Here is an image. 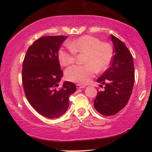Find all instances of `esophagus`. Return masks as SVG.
<instances>
[{
  "label": "esophagus",
  "mask_w": 152,
  "mask_h": 152,
  "mask_svg": "<svg viewBox=\"0 0 152 152\" xmlns=\"http://www.w3.org/2000/svg\"><path fill=\"white\" fill-rule=\"evenodd\" d=\"M76 87H77V88H85V86L80 85V84H76Z\"/></svg>",
  "instance_id": "esophagus-1"
}]
</instances>
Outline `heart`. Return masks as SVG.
I'll list each match as a JSON object with an SVG mask.
<instances>
[{"label":"heart","instance_id":"obj_1","mask_svg":"<svg viewBox=\"0 0 152 152\" xmlns=\"http://www.w3.org/2000/svg\"><path fill=\"white\" fill-rule=\"evenodd\" d=\"M68 49L61 48L58 58L62 66L72 64L77 53H85L84 65H74L65 72L68 80L84 84L93 78L98 72L104 71L111 62L113 49L109 43L101 42L94 36L85 35L68 43Z\"/></svg>","mask_w":152,"mask_h":152}]
</instances>
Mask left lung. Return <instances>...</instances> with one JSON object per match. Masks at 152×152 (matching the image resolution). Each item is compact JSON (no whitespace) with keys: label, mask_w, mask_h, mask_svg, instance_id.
<instances>
[{"label":"left lung","mask_w":152,"mask_h":152,"mask_svg":"<svg viewBox=\"0 0 152 152\" xmlns=\"http://www.w3.org/2000/svg\"><path fill=\"white\" fill-rule=\"evenodd\" d=\"M110 37L114 45V55L110 66L97 79V82L104 84V91H98L94 100L95 109L104 116L114 115L126 106L135 81L134 64L130 51L115 36L111 35Z\"/></svg>","instance_id":"8db88e82"}]
</instances>
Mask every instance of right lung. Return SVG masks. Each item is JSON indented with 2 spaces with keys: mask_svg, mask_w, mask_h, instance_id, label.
Returning a JSON list of instances; mask_svg holds the SVG:
<instances>
[{
  "mask_svg": "<svg viewBox=\"0 0 152 152\" xmlns=\"http://www.w3.org/2000/svg\"><path fill=\"white\" fill-rule=\"evenodd\" d=\"M68 36H44L29 46L25 56L22 82L25 96L31 105L43 116L53 119L66 113L69 96L76 90L66 81L59 88L63 71L58 52Z\"/></svg>",
  "mask_w": 152,
  "mask_h": 152,
  "instance_id": "1",
  "label": "right lung"
}]
</instances>
